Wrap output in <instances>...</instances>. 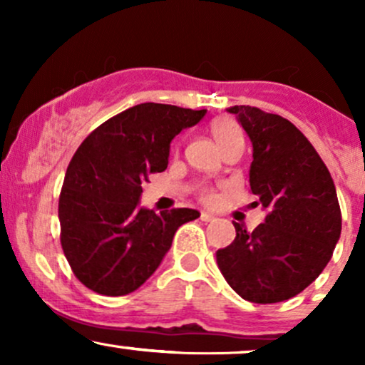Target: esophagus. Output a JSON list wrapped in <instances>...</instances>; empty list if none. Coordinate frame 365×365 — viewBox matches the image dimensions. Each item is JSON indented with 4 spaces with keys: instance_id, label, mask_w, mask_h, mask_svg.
Instances as JSON below:
<instances>
[{
    "instance_id": "1",
    "label": "esophagus",
    "mask_w": 365,
    "mask_h": 365,
    "mask_svg": "<svg viewBox=\"0 0 365 365\" xmlns=\"http://www.w3.org/2000/svg\"><path fill=\"white\" fill-rule=\"evenodd\" d=\"M200 220H202V221H215L216 216L211 215V212H200Z\"/></svg>"
}]
</instances>
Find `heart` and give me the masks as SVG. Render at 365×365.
<instances>
[{
	"label": "heart",
	"mask_w": 365,
	"mask_h": 365,
	"mask_svg": "<svg viewBox=\"0 0 365 365\" xmlns=\"http://www.w3.org/2000/svg\"><path fill=\"white\" fill-rule=\"evenodd\" d=\"M211 133H212V137H215L216 144L220 145L221 150L228 148V145H232L233 142L244 140V132H242L240 125L230 118H217L212 121ZM204 199L211 202V200H215V195L206 192V194H204Z\"/></svg>",
	"instance_id": "b5f03b06"
}]
</instances>
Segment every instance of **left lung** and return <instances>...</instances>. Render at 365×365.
Segmentation results:
<instances>
[{
	"mask_svg": "<svg viewBox=\"0 0 365 365\" xmlns=\"http://www.w3.org/2000/svg\"><path fill=\"white\" fill-rule=\"evenodd\" d=\"M252 142L250 190L266 211L252 233L216 252L221 274L242 299L274 304L322 273L340 240L341 212L328 168L292 121L254 106H230Z\"/></svg>",
	"mask_w": 365,
	"mask_h": 365,
	"instance_id": "left-lung-1",
	"label": "left lung"
}]
</instances>
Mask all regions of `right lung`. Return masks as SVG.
<instances>
[{"instance_id":"right-lung-1","label":"right lung","mask_w":365,"mask_h":365,"mask_svg":"<svg viewBox=\"0 0 365 365\" xmlns=\"http://www.w3.org/2000/svg\"><path fill=\"white\" fill-rule=\"evenodd\" d=\"M207 110L142 103L113 116L73 154L60 195L61 247L75 276L108 297L132 293L163 262L195 209L140 206L142 183L168 166L170 144Z\"/></svg>"}]
</instances>
